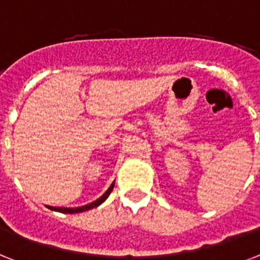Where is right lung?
I'll return each instance as SVG.
<instances>
[{
    "instance_id": "1",
    "label": "right lung",
    "mask_w": 260,
    "mask_h": 260,
    "mask_svg": "<svg viewBox=\"0 0 260 260\" xmlns=\"http://www.w3.org/2000/svg\"><path fill=\"white\" fill-rule=\"evenodd\" d=\"M113 186H115V184L111 185V186L108 187V190H107L106 193L102 196V197L98 198L96 201H93V202H91V204H88V205H84V206H80V208H52V206H47V208H49L50 210L59 211V213H67V214H74V213H82V211H87V210H89V209L96 208V206H99L100 204H103L104 201L108 198V196L111 194V191H112Z\"/></svg>"
}]
</instances>
